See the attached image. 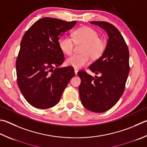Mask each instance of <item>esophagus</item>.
Returning <instances> with one entry per match:
<instances>
[{
  "label": "esophagus",
  "mask_w": 147,
  "mask_h": 147,
  "mask_svg": "<svg viewBox=\"0 0 147 147\" xmlns=\"http://www.w3.org/2000/svg\"><path fill=\"white\" fill-rule=\"evenodd\" d=\"M74 73H75L76 75H77V73H78V69L74 68Z\"/></svg>",
  "instance_id": "obj_1"
}]
</instances>
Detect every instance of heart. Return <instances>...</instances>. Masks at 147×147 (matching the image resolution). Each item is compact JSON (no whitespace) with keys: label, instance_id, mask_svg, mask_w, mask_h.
Wrapping results in <instances>:
<instances>
[{"label":"heart","instance_id":"obj_1","mask_svg":"<svg viewBox=\"0 0 147 147\" xmlns=\"http://www.w3.org/2000/svg\"><path fill=\"white\" fill-rule=\"evenodd\" d=\"M73 38L63 36L59 41L62 51L66 55L73 52L74 42L76 44H84L82 55H73L67 58L66 64L76 69L81 68L89 62L90 57L93 60L99 58L106 48V42L99 37L98 32L89 27H82L74 31Z\"/></svg>","mask_w":147,"mask_h":147}]
</instances>
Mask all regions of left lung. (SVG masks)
I'll return each instance as SVG.
<instances>
[{"label":"left lung","instance_id":"1","mask_svg":"<svg viewBox=\"0 0 147 147\" xmlns=\"http://www.w3.org/2000/svg\"><path fill=\"white\" fill-rule=\"evenodd\" d=\"M107 32L109 39L103 55L89 65L92 76L85 71H79L81 79L80 98L85 109L94 113H104L118 102L125 90L129 76V51L123 37L115 26L107 22L93 21Z\"/></svg>","mask_w":147,"mask_h":147}]
</instances>
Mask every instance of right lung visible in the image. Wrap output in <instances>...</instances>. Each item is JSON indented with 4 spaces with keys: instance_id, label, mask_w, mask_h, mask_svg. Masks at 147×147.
Returning <instances> with one entry per match:
<instances>
[{
    "instance_id": "right-lung-1",
    "label": "right lung",
    "mask_w": 147,
    "mask_h": 147,
    "mask_svg": "<svg viewBox=\"0 0 147 147\" xmlns=\"http://www.w3.org/2000/svg\"><path fill=\"white\" fill-rule=\"evenodd\" d=\"M76 24V21L45 17L24 34L16 61L17 84L24 97L34 107L45 109L57 105L75 74L71 67H58L64 61L58 40Z\"/></svg>"
}]
</instances>
